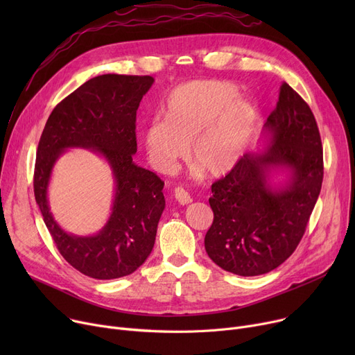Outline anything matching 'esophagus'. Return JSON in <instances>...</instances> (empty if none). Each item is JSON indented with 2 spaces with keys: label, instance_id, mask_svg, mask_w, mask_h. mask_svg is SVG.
<instances>
[{
  "label": "esophagus",
  "instance_id": "esophagus-1",
  "mask_svg": "<svg viewBox=\"0 0 355 355\" xmlns=\"http://www.w3.org/2000/svg\"><path fill=\"white\" fill-rule=\"evenodd\" d=\"M174 196H175V200L180 202V204H190L193 201L191 196L189 194V191H185L182 187H177L175 191H174Z\"/></svg>",
  "mask_w": 355,
  "mask_h": 355
}]
</instances>
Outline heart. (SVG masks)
Returning <instances> with one entry per match:
<instances>
[{"label": "heart", "mask_w": 355, "mask_h": 355, "mask_svg": "<svg viewBox=\"0 0 355 355\" xmlns=\"http://www.w3.org/2000/svg\"><path fill=\"white\" fill-rule=\"evenodd\" d=\"M234 85L196 80L177 86L162 105V116L142 130L148 161L166 174L187 154L190 164L210 177L232 171L253 138L257 110Z\"/></svg>", "instance_id": "1"}]
</instances>
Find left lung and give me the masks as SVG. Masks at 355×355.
<instances>
[{
    "mask_svg": "<svg viewBox=\"0 0 355 355\" xmlns=\"http://www.w3.org/2000/svg\"><path fill=\"white\" fill-rule=\"evenodd\" d=\"M265 148L248 153L211 185L214 213L204 246L213 262L239 276L282 265L305 233L318 200L322 144L311 107L288 85L263 125ZM282 172L286 180L273 183Z\"/></svg>",
    "mask_w": 355,
    "mask_h": 355,
    "instance_id": "obj_1",
    "label": "left lung"
}]
</instances>
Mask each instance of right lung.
<instances>
[{"mask_svg":"<svg viewBox=\"0 0 355 355\" xmlns=\"http://www.w3.org/2000/svg\"><path fill=\"white\" fill-rule=\"evenodd\" d=\"M153 85L151 76L126 74H102L87 80L53 109L37 148L34 196L46 227L67 262L93 279L134 273L155 243L165 209L164 181L132 161L137 110ZM69 147L90 148L102 156L116 181L111 216L92 236L67 234L49 211L52 168Z\"/></svg>","mask_w":355,"mask_h":355,"instance_id":"right-lung-1","label":"right lung"}]
</instances>
